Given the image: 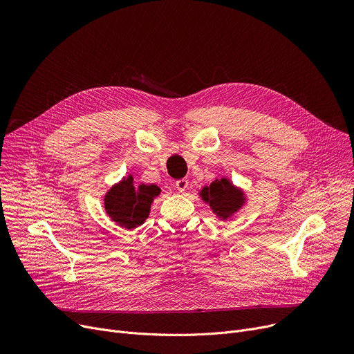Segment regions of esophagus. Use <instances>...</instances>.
I'll list each match as a JSON object with an SVG mask.
<instances>
[{
  "instance_id": "1",
  "label": "esophagus",
  "mask_w": 354,
  "mask_h": 354,
  "mask_svg": "<svg viewBox=\"0 0 354 354\" xmlns=\"http://www.w3.org/2000/svg\"><path fill=\"white\" fill-rule=\"evenodd\" d=\"M175 186H176V189H178L179 192H183V191H186V189H187V186H189V180H187L186 178L179 179V180H176Z\"/></svg>"
}]
</instances>
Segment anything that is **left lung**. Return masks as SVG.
I'll list each match as a JSON object with an SVG mask.
<instances>
[{"label": "left lung", "mask_w": 354, "mask_h": 354, "mask_svg": "<svg viewBox=\"0 0 354 354\" xmlns=\"http://www.w3.org/2000/svg\"><path fill=\"white\" fill-rule=\"evenodd\" d=\"M202 198L209 202L212 210L221 218L230 216L243 202L242 194L234 189L227 179L215 180L209 187H203Z\"/></svg>", "instance_id": "left-lung-1"}]
</instances>
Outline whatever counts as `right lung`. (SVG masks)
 Here are the masks:
<instances>
[{
  "label": "right lung",
  "instance_id": "1",
  "mask_svg": "<svg viewBox=\"0 0 354 354\" xmlns=\"http://www.w3.org/2000/svg\"><path fill=\"white\" fill-rule=\"evenodd\" d=\"M155 185L133 186L132 176L113 186L105 198L108 215L127 229L142 225L149 215L151 203L159 195Z\"/></svg>",
  "mask_w": 354,
  "mask_h": 354
}]
</instances>
